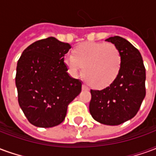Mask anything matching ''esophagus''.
<instances>
[{
  "mask_svg": "<svg viewBox=\"0 0 156 156\" xmlns=\"http://www.w3.org/2000/svg\"><path fill=\"white\" fill-rule=\"evenodd\" d=\"M83 90H88V87L87 85L83 84Z\"/></svg>",
  "mask_w": 156,
  "mask_h": 156,
  "instance_id": "esophagus-1",
  "label": "esophagus"
}]
</instances>
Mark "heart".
Segmentation results:
<instances>
[{"label":"heart","instance_id":"heart-1","mask_svg":"<svg viewBox=\"0 0 156 156\" xmlns=\"http://www.w3.org/2000/svg\"><path fill=\"white\" fill-rule=\"evenodd\" d=\"M65 65L71 74H79L93 88H103L115 81L119 73L121 54L113 43L90 41L78 45L73 56L64 58Z\"/></svg>","mask_w":156,"mask_h":156}]
</instances>
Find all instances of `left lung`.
Instances as JSON below:
<instances>
[{"label":"left lung","instance_id":"obj_1","mask_svg":"<svg viewBox=\"0 0 156 156\" xmlns=\"http://www.w3.org/2000/svg\"><path fill=\"white\" fill-rule=\"evenodd\" d=\"M106 41L115 44L121 54L117 78L102 90L91 89L89 112L95 120L107 125H119L134 118L145 97V68L140 52L119 36Z\"/></svg>","mask_w":156,"mask_h":156}]
</instances>
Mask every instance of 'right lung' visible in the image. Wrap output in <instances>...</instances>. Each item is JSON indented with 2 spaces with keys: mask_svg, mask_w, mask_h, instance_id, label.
<instances>
[{
  "mask_svg": "<svg viewBox=\"0 0 156 156\" xmlns=\"http://www.w3.org/2000/svg\"><path fill=\"white\" fill-rule=\"evenodd\" d=\"M71 48L55 37L33 42L22 52L16 66L18 103L28 121L51 128L64 120L68 105L82 90V82L71 78L64 56Z\"/></svg>",
  "mask_w": 156,
  "mask_h": 156,
  "instance_id": "obj_1",
  "label": "right lung"
}]
</instances>
